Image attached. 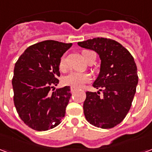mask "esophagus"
<instances>
[{
    "instance_id": "esophagus-1",
    "label": "esophagus",
    "mask_w": 152,
    "mask_h": 152,
    "mask_svg": "<svg viewBox=\"0 0 152 152\" xmlns=\"http://www.w3.org/2000/svg\"><path fill=\"white\" fill-rule=\"evenodd\" d=\"M76 91V89H74V88H71V92L74 93Z\"/></svg>"
}]
</instances>
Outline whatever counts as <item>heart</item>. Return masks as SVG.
Masks as SVG:
<instances>
[{"label": "heart", "instance_id": "b5f03b06", "mask_svg": "<svg viewBox=\"0 0 152 152\" xmlns=\"http://www.w3.org/2000/svg\"><path fill=\"white\" fill-rule=\"evenodd\" d=\"M90 52L89 50H84L82 52V56L84 59L86 60L87 53ZM59 68L61 71L65 72L66 70V58L63 56L61 58L59 62ZM90 80V76L86 73L80 72H71L63 78V84L65 86H70L74 89H79L81 88L85 84L88 83Z\"/></svg>", "mask_w": 152, "mask_h": 152}]
</instances>
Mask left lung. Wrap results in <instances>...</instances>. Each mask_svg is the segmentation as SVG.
I'll use <instances>...</instances> for the list:
<instances>
[{
  "instance_id": "1",
  "label": "left lung",
  "mask_w": 152,
  "mask_h": 152,
  "mask_svg": "<svg viewBox=\"0 0 152 152\" xmlns=\"http://www.w3.org/2000/svg\"><path fill=\"white\" fill-rule=\"evenodd\" d=\"M95 51L101 59L99 76L93 84L102 91L86 92L83 108L86 120L94 126L111 129L120 124L132 105L138 82L137 66L131 53L112 39L98 37L78 42Z\"/></svg>"
}]
</instances>
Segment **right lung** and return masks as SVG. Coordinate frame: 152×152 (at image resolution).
Returning <instances> with one entry per match:
<instances>
[{
  "label": "right lung",
  "mask_w": 152,
  "mask_h": 152,
  "mask_svg": "<svg viewBox=\"0 0 152 152\" xmlns=\"http://www.w3.org/2000/svg\"><path fill=\"white\" fill-rule=\"evenodd\" d=\"M72 45L44 40L28 47L15 63L12 79L14 102L19 117L32 129H51L65 115L72 96L70 86L56 90L53 86L59 82L61 57Z\"/></svg>",
  "instance_id": "right-lung-1"
}]
</instances>
